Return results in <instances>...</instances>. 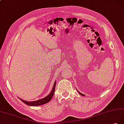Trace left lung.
Wrapping results in <instances>:
<instances>
[{
    "instance_id": "1",
    "label": "left lung",
    "mask_w": 124,
    "mask_h": 124,
    "mask_svg": "<svg viewBox=\"0 0 124 124\" xmlns=\"http://www.w3.org/2000/svg\"><path fill=\"white\" fill-rule=\"evenodd\" d=\"M77 91H78V93L80 94H81V95H82V96H84L85 95H84V94H82V93H80V92H79L78 90H77Z\"/></svg>"
}]
</instances>
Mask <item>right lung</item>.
I'll use <instances>...</instances> for the list:
<instances>
[{
    "instance_id": "obj_1",
    "label": "right lung",
    "mask_w": 124,
    "mask_h": 124,
    "mask_svg": "<svg viewBox=\"0 0 124 124\" xmlns=\"http://www.w3.org/2000/svg\"><path fill=\"white\" fill-rule=\"evenodd\" d=\"M55 86H56V81L55 82V83L54 84V85H53V89L51 91L50 93L48 94V96L45 97V98L39 99L38 101H24L23 99H21L20 98L18 97L20 100L23 101V103L26 104V105H30V106H39V105H43V104H45L49 102V101L51 100V99L52 98L53 95H54V91H55Z\"/></svg>"
}]
</instances>
